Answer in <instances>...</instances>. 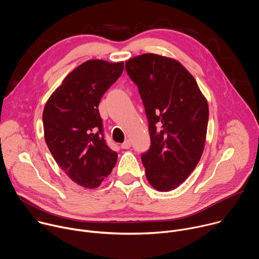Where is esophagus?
Segmentation results:
<instances>
[{
	"label": "esophagus",
	"mask_w": 259,
	"mask_h": 259,
	"mask_svg": "<svg viewBox=\"0 0 259 259\" xmlns=\"http://www.w3.org/2000/svg\"><path fill=\"white\" fill-rule=\"evenodd\" d=\"M121 147L122 149H124V150H128V149H130L131 147V142H130V140H125L122 144H121Z\"/></svg>",
	"instance_id": "34e87169"
}]
</instances>
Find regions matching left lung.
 <instances>
[{
    "mask_svg": "<svg viewBox=\"0 0 259 259\" xmlns=\"http://www.w3.org/2000/svg\"><path fill=\"white\" fill-rule=\"evenodd\" d=\"M149 121L151 147L141 156L159 192L178 188L198 165L206 141L208 102L190 71L176 59L146 53L126 61Z\"/></svg>",
    "mask_w": 259,
    "mask_h": 259,
    "instance_id": "8db88e82",
    "label": "left lung"
}]
</instances>
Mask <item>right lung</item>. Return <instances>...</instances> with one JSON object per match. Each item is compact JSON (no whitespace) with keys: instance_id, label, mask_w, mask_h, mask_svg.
I'll use <instances>...</instances> for the list:
<instances>
[{"instance_id":"right-lung-1","label":"right lung","mask_w":259,"mask_h":259,"mask_svg":"<svg viewBox=\"0 0 259 259\" xmlns=\"http://www.w3.org/2000/svg\"><path fill=\"white\" fill-rule=\"evenodd\" d=\"M123 69V61L88 60L68 73L44 107L50 153L66 175L85 189L99 187L117 163L118 154L103 137L98 105Z\"/></svg>"}]
</instances>
